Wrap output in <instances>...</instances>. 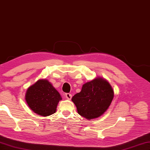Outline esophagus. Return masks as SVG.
Masks as SVG:
<instances>
[{
    "instance_id": "obj_1",
    "label": "esophagus",
    "mask_w": 150,
    "mask_h": 150,
    "mask_svg": "<svg viewBox=\"0 0 150 150\" xmlns=\"http://www.w3.org/2000/svg\"><path fill=\"white\" fill-rule=\"evenodd\" d=\"M65 97L68 99H71L72 98V95L70 93H66L65 94Z\"/></svg>"
}]
</instances>
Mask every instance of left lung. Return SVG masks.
Here are the masks:
<instances>
[{"label": "left lung", "instance_id": "obj_1", "mask_svg": "<svg viewBox=\"0 0 150 150\" xmlns=\"http://www.w3.org/2000/svg\"><path fill=\"white\" fill-rule=\"evenodd\" d=\"M114 90L104 79L98 77L84 83L80 93L72 98L78 113L87 120L101 116L114 98Z\"/></svg>", "mask_w": 150, "mask_h": 150}]
</instances>
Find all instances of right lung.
I'll use <instances>...</instances> for the list:
<instances>
[{
	"instance_id": "1",
	"label": "right lung",
	"mask_w": 150,
	"mask_h": 150,
	"mask_svg": "<svg viewBox=\"0 0 150 150\" xmlns=\"http://www.w3.org/2000/svg\"><path fill=\"white\" fill-rule=\"evenodd\" d=\"M62 98L48 80L42 79L27 89L25 100L33 111L42 116H48L56 112Z\"/></svg>"
}]
</instances>
